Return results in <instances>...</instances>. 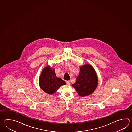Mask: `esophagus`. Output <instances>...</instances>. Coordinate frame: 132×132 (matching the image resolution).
Listing matches in <instances>:
<instances>
[{"mask_svg": "<svg viewBox=\"0 0 132 132\" xmlns=\"http://www.w3.org/2000/svg\"><path fill=\"white\" fill-rule=\"evenodd\" d=\"M66 84H67L68 85H70V81H66Z\"/></svg>", "mask_w": 132, "mask_h": 132, "instance_id": "34e87169", "label": "esophagus"}]
</instances>
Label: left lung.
Segmentation results:
<instances>
[{
  "label": "left lung",
  "mask_w": 132,
  "mask_h": 132,
  "mask_svg": "<svg viewBox=\"0 0 132 132\" xmlns=\"http://www.w3.org/2000/svg\"><path fill=\"white\" fill-rule=\"evenodd\" d=\"M98 78L94 68L90 64L80 67V71L75 83L72 85L81 97L91 94L96 89Z\"/></svg>",
  "instance_id": "8db88e82"
}]
</instances>
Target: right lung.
<instances>
[{
	"mask_svg": "<svg viewBox=\"0 0 132 132\" xmlns=\"http://www.w3.org/2000/svg\"><path fill=\"white\" fill-rule=\"evenodd\" d=\"M39 85L41 89L48 94H53L60 86L66 85L62 78L57 77L54 69L50 66L44 68L39 78Z\"/></svg>",
	"mask_w": 132,
	"mask_h": 132,
	"instance_id": "add662e5",
	"label": "right lung"
}]
</instances>
